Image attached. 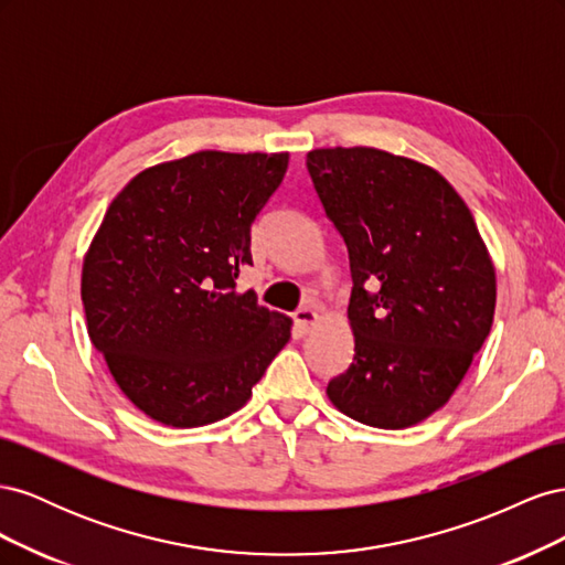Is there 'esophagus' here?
<instances>
[{
    "instance_id": "obj_1",
    "label": "esophagus",
    "mask_w": 565,
    "mask_h": 565,
    "mask_svg": "<svg viewBox=\"0 0 565 565\" xmlns=\"http://www.w3.org/2000/svg\"><path fill=\"white\" fill-rule=\"evenodd\" d=\"M316 320H318V313L313 309H309V306H303V309L295 311V322L299 324V330H303V332H309L316 324Z\"/></svg>"
}]
</instances>
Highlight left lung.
Here are the masks:
<instances>
[{
  "instance_id": "1",
  "label": "left lung",
  "mask_w": 565,
  "mask_h": 565,
  "mask_svg": "<svg viewBox=\"0 0 565 565\" xmlns=\"http://www.w3.org/2000/svg\"><path fill=\"white\" fill-rule=\"evenodd\" d=\"M349 252L353 363L330 401L377 429H405L448 403L494 316V268L469 207L431 167L377 148L306 156Z\"/></svg>"
}]
</instances>
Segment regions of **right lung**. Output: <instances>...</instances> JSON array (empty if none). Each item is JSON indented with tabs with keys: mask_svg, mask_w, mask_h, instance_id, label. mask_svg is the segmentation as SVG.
I'll use <instances>...</instances> for the list:
<instances>
[{
	"mask_svg": "<svg viewBox=\"0 0 565 565\" xmlns=\"http://www.w3.org/2000/svg\"><path fill=\"white\" fill-rule=\"evenodd\" d=\"M287 160L202 150L146 169L110 202L82 303L92 344L150 419L191 429L228 417L287 344L292 320L235 287Z\"/></svg>",
	"mask_w": 565,
	"mask_h": 565,
	"instance_id": "obj_1",
	"label": "right lung"
}]
</instances>
